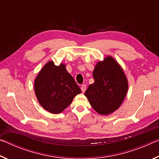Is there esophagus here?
Masks as SVG:
<instances>
[{"label":"esophagus","mask_w":159,"mask_h":159,"mask_svg":"<svg viewBox=\"0 0 159 159\" xmlns=\"http://www.w3.org/2000/svg\"><path fill=\"white\" fill-rule=\"evenodd\" d=\"M80 90H81L82 93H85V91L86 90V85L83 84L81 85V87H80Z\"/></svg>","instance_id":"esophagus-1"}]
</instances>
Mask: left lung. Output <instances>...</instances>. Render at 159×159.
<instances>
[{"label": "left lung", "mask_w": 159, "mask_h": 159, "mask_svg": "<svg viewBox=\"0 0 159 159\" xmlns=\"http://www.w3.org/2000/svg\"><path fill=\"white\" fill-rule=\"evenodd\" d=\"M93 75L95 83L89 85L85 95L98 114H111L121 105L128 89L124 71L111 56H108L97 63Z\"/></svg>", "instance_id": "8db88e82"}]
</instances>
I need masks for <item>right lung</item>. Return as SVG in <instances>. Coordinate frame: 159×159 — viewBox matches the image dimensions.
Returning <instances> with one entry per match:
<instances>
[{
    "instance_id": "add662e5",
    "label": "right lung",
    "mask_w": 159,
    "mask_h": 159,
    "mask_svg": "<svg viewBox=\"0 0 159 159\" xmlns=\"http://www.w3.org/2000/svg\"><path fill=\"white\" fill-rule=\"evenodd\" d=\"M38 101L51 114H60L81 93L64 64L56 66L52 61L45 64L34 80Z\"/></svg>"
}]
</instances>
